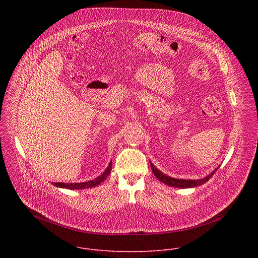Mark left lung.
Instances as JSON below:
<instances>
[{"label": "left lung", "mask_w": 258, "mask_h": 258, "mask_svg": "<svg viewBox=\"0 0 258 258\" xmlns=\"http://www.w3.org/2000/svg\"><path fill=\"white\" fill-rule=\"evenodd\" d=\"M151 164V169H152V172L153 174L155 175V177L160 181L162 182L163 184H168V185H171V186H175V187H194V186H198V185H201V184H205L206 182H208L212 176L215 174V172L218 170L216 169V171H214L211 175H209L208 177L204 178V179H200V180H180V179H174V178H171V177H168L166 175H164L163 173H161L157 168H155L153 166L152 163Z\"/></svg>", "instance_id": "left-lung-1"}]
</instances>
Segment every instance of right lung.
I'll use <instances>...</instances> for the list:
<instances>
[{"label": "right lung", "instance_id": "1", "mask_svg": "<svg viewBox=\"0 0 258 258\" xmlns=\"http://www.w3.org/2000/svg\"><path fill=\"white\" fill-rule=\"evenodd\" d=\"M111 170H112V162L108 165L107 169L105 170V172L103 174H101L99 177H97L96 179L92 180V181H88L85 183H52L53 185L58 186V187H64V188H71V189H80V188H89V187H93L96 186L100 183H102L110 174Z\"/></svg>", "mask_w": 258, "mask_h": 258}]
</instances>
